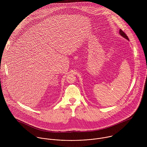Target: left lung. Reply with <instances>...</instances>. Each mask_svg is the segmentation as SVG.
<instances>
[{
    "instance_id": "left-lung-1",
    "label": "left lung",
    "mask_w": 147,
    "mask_h": 147,
    "mask_svg": "<svg viewBox=\"0 0 147 147\" xmlns=\"http://www.w3.org/2000/svg\"><path fill=\"white\" fill-rule=\"evenodd\" d=\"M119 34H121V36L125 38H126L127 40H129V39H128V37H127V36L126 35V34H125V33L122 30H121V29L119 30Z\"/></svg>"
}]
</instances>
